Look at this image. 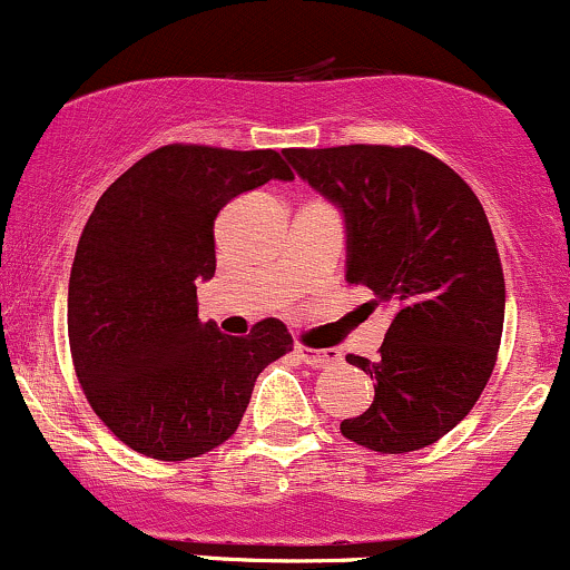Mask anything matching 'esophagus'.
<instances>
[{"mask_svg": "<svg viewBox=\"0 0 570 570\" xmlns=\"http://www.w3.org/2000/svg\"><path fill=\"white\" fill-rule=\"evenodd\" d=\"M294 353H297L305 364H311V367H330V364H335L340 358V353L332 348L318 351V348H305V345H294Z\"/></svg>", "mask_w": 570, "mask_h": 570, "instance_id": "obj_1", "label": "esophagus"}]
</instances>
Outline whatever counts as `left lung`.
<instances>
[{"label": "left lung", "instance_id": "1", "mask_svg": "<svg viewBox=\"0 0 570 570\" xmlns=\"http://www.w3.org/2000/svg\"><path fill=\"white\" fill-rule=\"evenodd\" d=\"M284 155L343 214L345 281L391 313L381 358L345 356L375 381V399L340 431L377 453L426 448L469 415L499 353L507 292L482 203L415 147Z\"/></svg>", "mask_w": 570, "mask_h": 570}]
</instances>
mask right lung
Masks as SVG:
<instances>
[{"instance_id": "1", "label": "right lung", "mask_w": 570, "mask_h": 570, "mask_svg": "<svg viewBox=\"0 0 570 570\" xmlns=\"http://www.w3.org/2000/svg\"><path fill=\"white\" fill-rule=\"evenodd\" d=\"M273 179H294L273 149L168 144L96 203L71 265L69 345L90 407L136 453L187 461L230 440L259 372L292 351L278 318L246 337L198 318L217 214Z\"/></svg>"}]
</instances>
